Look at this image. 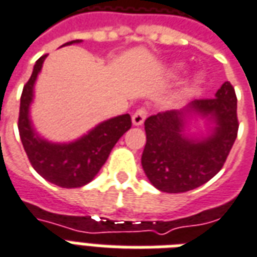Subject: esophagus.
I'll return each instance as SVG.
<instances>
[{
  "label": "esophagus",
  "instance_id": "obj_1",
  "mask_svg": "<svg viewBox=\"0 0 257 257\" xmlns=\"http://www.w3.org/2000/svg\"><path fill=\"white\" fill-rule=\"evenodd\" d=\"M146 117H147V110L146 108H138L136 111L134 112V115H132V122L136 126H139L142 123L145 122Z\"/></svg>",
  "mask_w": 257,
  "mask_h": 257
}]
</instances>
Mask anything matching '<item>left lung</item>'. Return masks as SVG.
Segmentation results:
<instances>
[{
	"label": "left lung",
	"mask_w": 257,
	"mask_h": 257,
	"mask_svg": "<svg viewBox=\"0 0 257 257\" xmlns=\"http://www.w3.org/2000/svg\"><path fill=\"white\" fill-rule=\"evenodd\" d=\"M191 116L215 125L206 138L185 132ZM146 146L142 167L156 189L186 193L205 184L220 171L237 139V96L226 81L212 99L193 100L183 110L158 112L145 121Z\"/></svg>",
	"instance_id": "obj_1"
}]
</instances>
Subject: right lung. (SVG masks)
Returning a JSON list of instances; mask_svg holds the SVG:
<instances>
[{
    "instance_id": "right-lung-1",
    "label": "right lung",
    "mask_w": 257,
    "mask_h": 257,
    "mask_svg": "<svg viewBox=\"0 0 257 257\" xmlns=\"http://www.w3.org/2000/svg\"><path fill=\"white\" fill-rule=\"evenodd\" d=\"M78 42L81 40L66 42L64 45ZM45 58L47 55L37 60L22 92L18 122L20 139L30 164L45 180L64 189L82 187L97 175L112 147L131 129V115L122 114L103 121L82 138L70 143H52L41 138L31 123L30 104L34 97V84Z\"/></svg>"
}]
</instances>
